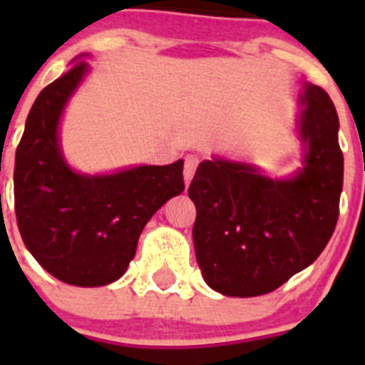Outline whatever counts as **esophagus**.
Masks as SVG:
<instances>
[{
	"mask_svg": "<svg viewBox=\"0 0 365 365\" xmlns=\"http://www.w3.org/2000/svg\"><path fill=\"white\" fill-rule=\"evenodd\" d=\"M199 166V159L195 157V155H188L185 159V182L186 185H190V180H192L193 173H195V170H197Z\"/></svg>",
	"mask_w": 365,
	"mask_h": 365,
	"instance_id": "34e87169",
	"label": "esophagus"
}]
</instances>
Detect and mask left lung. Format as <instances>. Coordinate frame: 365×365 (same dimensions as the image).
I'll return each instance as SVG.
<instances>
[{
  "instance_id": "1",
  "label": "left lung",
  "mask_w": 365,
  "mask_h": 365,
  "mask_svg": "<svg viewBox=\"0 0 365 365\" xmlns=\"http://www.w3.org/2000/svg\"><path fill=\"white\" fill-rule=\"evenodd\" d=\"M299 102L305 155L294 177L274 180L248 164L214 159L199 164L188 188L202 278L225 296L276 291L320 256L336 227L344 185L336 109L312 83Z\"/></svg>"
}]
</instances>
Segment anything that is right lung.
<instances>
[{
    "instance_id": "right-lung-1",
    "label": "right lung",
    "mask_w": 365,
    "mask_h": 365,
    "mask_svg": "<svg viewBox=\"0 0 365 365\" xmlns=\"http://www.w3.org/2000/svg\"><path fill=\"white\" fill-rule=\"evenodd\" d=\"M87 71L80 60L34 100L16 150L14 208L25 247L47 272L69 285L100 287L128 270L151 215L185 190V163L111 175L73 172L58 125Z\"/></svg>"
}]
</instances>
